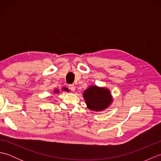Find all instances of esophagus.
Here are the masks:
<instances>
[{
  "mask_svg": "<svg viewBox=\"0 0 161 161\" xmlns=\"http://www.w3.org/2000/svg\"><path fill=\"white\" fill-rule=\"evenodd\" d=\"M68 88H69V89L71 91H74L75 90V87L73 84H70L69 86H68Z\"/></svg>",
  "mask_w": 161,
  "mask_h": 161,
  "instance_id": "34e87169",
  "label": "esophagus"
}]
</instances>
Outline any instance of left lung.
<instances>
[{"label": "left lung", "mask_w": 161, "mask_h": 161, "mask_svg": "<svg viewBox=\"0 0 161 161\" xmlns=\"http://www.w3.org/2000/svg\"><path fill=\"white\" fill-rule=\"evenodd\" d=\"M84 97L88 108L100 111L108 108L112 102L110 91L107 88L92 86L84 92Z\"/></svg>", "instance_id": "obj_1"}]
</instances>
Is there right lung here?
I'll return each mask as SVG.
<instances>
[{"instance_id":"add662e5","label":"right lung","mask_w":161,"mask_h":161,"mask_svg":"<svg viewBox=\"0 0 161 161\" xmlns=\"http://www.w3.org/2000/svg\"><path fill=\"white\" fill-rule=\"evenodd\" d=\"M63 89H64V91H68V88H64ZM54 92H57V93H59V91H58V90H55V91H54Z\"/></svg>"}]
</instances>
